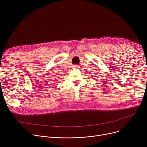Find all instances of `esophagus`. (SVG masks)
<instances>
[{"label":"esophagus","instance_id":"esophagus-1","mask_svg":"<svg viewBox=\"0 0 147 147\" xmlns=\"http://www.w3.org/2000/svg\"><path fill=\"white\" fill-rule=\"evenodd\" d=\"M74 68H79V67L78 66V65H74V67H73Z\"/></svg>","mask_w":147,"mask_h":147}]
</instances>
